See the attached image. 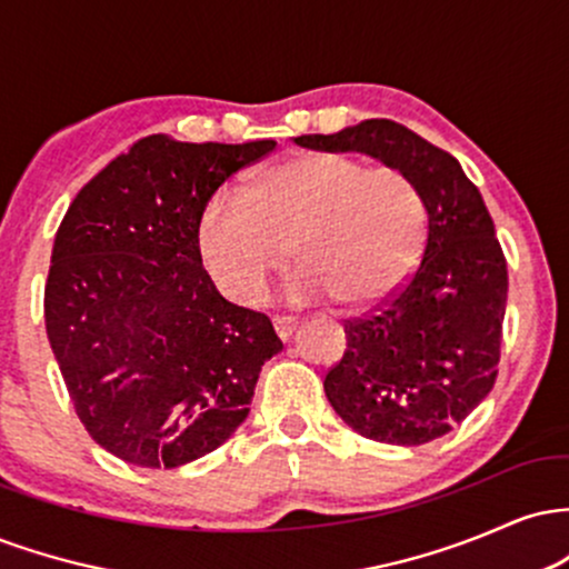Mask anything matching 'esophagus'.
I'll list each match as a JSON object with an SVG mask.
<instances>
[{
    "label": "esophagus",
    "mask_w": 569,
    "mask_h": 569,
    "mask_svg": "<svg viewBox=\"0 0 569 569\" xmlns=\"http://www.w3.org/2000/svg\"><path fill=\"white\" fill-rule=\"evenodd\" d=\"M272 326H276V335L280 339H289L293 331V318H272Z\"/></svg>",
    "instance_id": "34e87169"
}]
</instances>
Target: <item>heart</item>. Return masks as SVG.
<instances>
[{"instance_id": "obj_1", "label": "heart", "mask_w": 569, "mask_h": 569, "mask_svg": "<svg viewBox=\"0 0 569 569\" xmlns=\"http://www.w3.org/2000/svg\"><path fill=\"white\" fill-rule=\"evenodd\" d=\"M428 240L420 189L398 168L342 152L272 162L246 192L221 187L194 224L200 262L227 299L253 305L291 259L293 302L337 297L348 310L382 305L411 278Z\"/></svg>"}]
</instances>
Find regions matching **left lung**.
Wrapping results in <instances>:
<instances>
[{"instance_id": "1", "label": "left lung", "mask_w": 569, "mask_h": 569, "mask_svg": "<svg viewBox=\"0 0 569 569\" xmlns=\"http://www.w3.org/2000/svg\"><path fill=\"white\" fill-rule=\"evenodd\" d=\"M299 147L363 152L398 168L426 200L422 262L401 291L345 321L348 350L326 398L356 433L417 447L460 426L498 377L508 270L473 181L443 149L393 120H363Z\"/></svg>"}]
</instances>
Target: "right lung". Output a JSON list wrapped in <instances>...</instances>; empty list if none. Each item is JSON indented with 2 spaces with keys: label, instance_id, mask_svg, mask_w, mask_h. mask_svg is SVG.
I'll return each mask as SVG.
<instances>
[{
  "label": "right lung",
  "instance_id": "right-lung-1",
  "mask_svg": "<svg viewBox=\"0 0 569 569\" xmlns=\"http://www.w3.org/2000/svg\"><path fill=\"white\" fill-rule=\"evenodd\" d=\"M272 149L147 136L77 192L58 227L50 348L84 430L130 466L179 468L221 447L283 350L270 318L221 297L194 243L208 194Z\"/></svg>",
  "mask_w": 569,
  "mask_h": 569
}]
</instances>
